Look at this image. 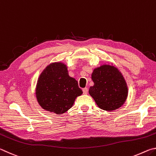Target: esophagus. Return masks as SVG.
Listing matches in <instances>:
<instances>
[{
	"instance_id": "obj_1",
	"label": "esophagus",
	"mask_w": 156,
	"mask_h": 156,
	"mask_svg": "<svg viewBox=\"0 0 156 156\" xmlns=\"http://www.w3.org/2000/svg\"><path fill=\"white\" fill-rule=\"evenodd\" d=\"M83 94H87V92H88V88H87V87L83 88Z\"/></svg>"
}]
</instances>
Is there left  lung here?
Masks as SVG:
<instances>
[{
	"label": "left lung",
	"mask_w": 156,
	"mask_h": 156,
	"mask_svg": "<svg viewBox=\"0 0 156 156\" xmlns=\"http://www.w3.org/2000/svg\"><path fill=\"white\" fill-rule=\"evenodd\" d=\"M91 78L94 85L90 87L89 93L100 109L115 110L125 103L128 89L122 73L117 68L102 65L95 69Z\"/></svg>",
	"instance_id": "1"
}]
</instances>
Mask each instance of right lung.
I'll return each instance as SVG.
<instances>
[{
    "mask_svg": "<svg viewBox=\"0 0 156 156\" xmlns=\"http://www.w3.org/2000/svg\"><path fill=\"white\" fill-rule=\"evenodd\" d=\"M83 94L77 80L70 77L67 68L54 62L45 68L38 78L36 94L38 103L46 111L62 114L70 109Z\"/></svg>",
    "mask_w": 156,
    "mask_h": 156,
    "instance_id": "1",
    "label": "right lung"
}]
</instances>
